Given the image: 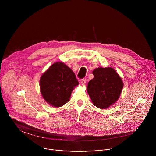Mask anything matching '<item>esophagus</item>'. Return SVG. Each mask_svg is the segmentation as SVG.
<instances>
[{
    "label": "esophagus",
    "mask_w": 156,
    "mask_h": 156,
    "mask_svg": "<svg viewBox=\"0 0 156 156\" xmlns=\"http://www.w3.org/2000/svg\"><path fill=\"white\" fill-rule=\"evenodd\" d=\"M80 82H81V84H85L86 83V80L85 79H82L80 80Z\"/></svg>",
    "instance_id": "1"
}]
</instances>
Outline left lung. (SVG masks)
Returning <instances> with one entry per match:
<instances>
[{
	"label": "left lung",
	"mask_w": 156,
	"mask_h": 156,
	"mask_svg": "<svg viewBox=\"0 0 156 156\" xmlns=\"http://www.w3.org/2000/svg\"><path fill=\"white\" fill-rule=\"evenodd\" d=\"M93 74L94 78L89 81L87 91L97 107L107 108L119 98L123 81L116 71L110 67L98 68Z\"/></svg>",
	"instance_id": "obj_1"
}]
</instances>
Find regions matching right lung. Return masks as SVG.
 <instances>
[{
	"label": "right lung",
	"mask_w": 156,
	"mask_h": 156,
	"mask_svg": "<svg viewBox=\"0 0 156 156\" xmlns=\"http://www.w3.org/2000/svg\"><path fill=\"white\" fill-rule=\"evenodd\" d=\"M78 84L73 72L62 62L52 64L40 79L43 98L55 107L68 102L74 87Z\"/></svg>",
	"instance_id": "obj_1"
}]
</instances>
